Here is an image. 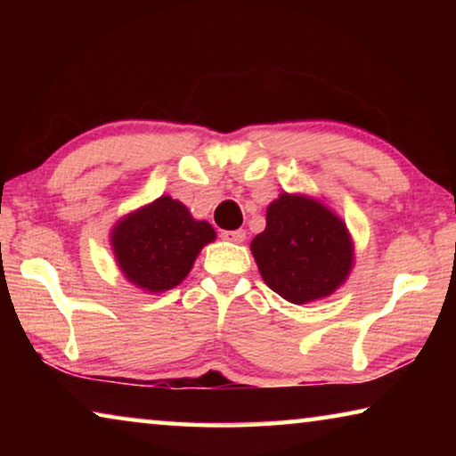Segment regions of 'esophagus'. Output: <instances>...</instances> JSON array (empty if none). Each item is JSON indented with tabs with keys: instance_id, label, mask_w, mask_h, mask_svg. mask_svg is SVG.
Listing matches in <instances>:
<instances>
[{
	"instance_id": "esophagus-1",
	"label": "esophagus",
	"mask_w": 456,
	"mask_h": 456,
	"mask_svg": "<svg viewBox=\"0 0 456 456\" xmlns=\"http://www.w3.org/2000/svg\"><path fill=\"white\" fill-rule=\"evenodd\" d=\"M221 237L225 239V241H231V243H241V241H245V231H243V229L223 231Z\"/></svg>"
}]
</instances>
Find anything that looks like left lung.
<instances>
[{"instance_id":"1","label":"left lung","mask_w":456,"mask_h":456,"mask_svg":"<svg viewBox=\"0 0 456 456\" xmlns=\"http://www.w3.org/2000/svg\"><path fill=\"white\" fill-rule=\"evenodd\" d=\"M265 231L251 241L264 281L291 304L326 297L352 269L348 229L318 200L283 195L267 207Z\"/></svg>"}]
</instances>
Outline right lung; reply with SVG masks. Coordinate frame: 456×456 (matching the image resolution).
Listing matches in <instances>:
<instances>
[{
    "mask_svg": "<svg viewBox=\"0 0 456 456\" xmlns=\"http://www.w3.org/2000/svg\"><path fill=\"white\" fill-rule=\"evenodd\" d=\"M215 239L207 221H195L187 207L160 197L130 213L112 231V247L126 280L146 291L179 285L203 249Z\"/></svg>",
    "mask_w": 456,
    "mask_h": 456,
    "instance_id": "obj_1",
    "label": "right lung"
}]
</instances>
